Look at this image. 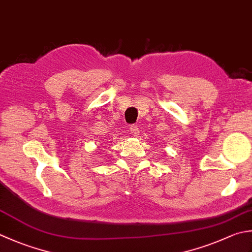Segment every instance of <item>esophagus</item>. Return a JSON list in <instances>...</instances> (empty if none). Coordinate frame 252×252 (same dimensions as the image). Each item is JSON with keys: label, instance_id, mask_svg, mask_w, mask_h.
Masks as SVG:
<instances>
[{"label": "esophagus", "instance_id": "34e87169", "mask_svg": "<svg viewBox=\"0 0 252 252\" xmlns=\"http://www.w3.org/2000/svg\"><path fill=\"white\" fill-rule=\"evenodd\" d=\"M129 129H130L131 134H133V135H137L140 133L139 126H137V125H131Z\"/></svg>", "mask_w": 252, "mask_h": 252}]
</instances>
